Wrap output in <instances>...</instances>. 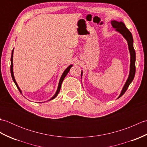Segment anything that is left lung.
Instances as JSON below:
<instances>
[{
	"instance_id": "1",
	"label": "left lung",
	"mask_w": 147,
	"mask_h": 147,
	"mask_svg": "<svg viewBox=\"0 0 147 147\" xmlns=\"http://www.w3.org/2000/svg\"><path fill=\"white\" fill-rule=\"evenodd\" d=\"M111 24L112 27L115 29V31H117L119 33H120L122 35L124 36V38H125L127 42V44H128V48L131 55L130 59V71H129V74L127 78L126 82L124 85L123 90H122L121 93L120 95L119 96V98H120L121 96L123 95L124 93L126 92L127 89L128 88L129 85L133 82L134 79V77L135 75V71H136V67H135V61H136V54L135 51L133 47V38L132 34L131 33L129 30L126 27L125 24H124L123 22H118L117 21L113 20L111 21ZM83 71H82L81 73V76H82Z\"/></svg>"
}]
</instances>
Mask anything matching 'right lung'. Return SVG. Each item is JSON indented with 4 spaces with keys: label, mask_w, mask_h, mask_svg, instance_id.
Listing matches in <instances>:
<instances>
[{
    "label": "right lung",
    "mask_w": 147,
    "mask_h": 147,
    "mask_svg": "<svg viewBox=\"0 0 147 147\" xmlns=\"http://www.w3.org/2000/svg\"><path fill=\"white\" fill-rule=\"evenodd\" d=\"M13 52H14V49L12 50V55H11V76H12V80H13V82H14L15 85H16L18 89L19 90V91L21 93H22V92L21 91L20 87L18 86L16 82L15 78H14V74H13V62H13ZM72 66H73V65H70L69 66H68L66 69H65V70L64 71V73H62V76H61V79H60V80H59V85H58V88H57V91H56V92H55V95H54V96H53L51 99L49 100H53L54 98H55L56 97V96H57V95H58V93H59V92H60L62 83V82H63L64 78H65V76H66V75L67 74V73H69V71L70 69H71V67ZM39 103H40V102H39Z\"/></svg>",
    "instance_id": "1"
}]
</instances>
